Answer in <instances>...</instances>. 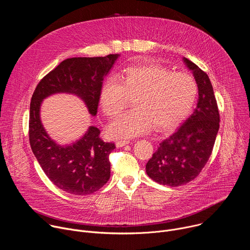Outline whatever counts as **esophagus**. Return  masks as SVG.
Segmentation results:
<instances>
[{
	"instance_id": "34e87169",
	"label": "esophagus",
	"mask_w": 250,
	"mask_h": 250,
	"mask_svg": "<svg viewBox=\"0 0 250 250\" xmlns=\"http://www.w3.org/2000/svg\"><path fill=\"white\" fill-rule=\"evenodd\" d=\"M128 144H129V140H118L116 142V146H117V147H123Z\"/></svg>"
}]
</instances>
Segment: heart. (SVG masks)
<instances>
[{"label":"heart","instance_id":"heart-1","mask_svg":"<svg viewBox=\"0 0 250 250\" xmlns=\"http://www.w3.org/2000/svg\"><path fill=\"white\" fill-rule=\"evenodd\" d=\"M198 85L187 73H175L158 64L127 67L106 78L100 89L99 104L105 117L119 116L132 98L134 108L111 123L109 136L130 138L150 130L166 131L179 125L192 111Z\"/></svg>","mask_w":250,"mask_h":250}]
</instances>
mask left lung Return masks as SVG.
<instances>
[{"mask_svg": "<svg viewBox=\"0 0 250 250\" xmlns=\"http://www.w3.org/2000/svg\"><path fill=\"white\" fill-rule=\"evenodd\" d=\"M198 85L194 113L159 145L146 163V174L170 187L194 180L208 162L220 128V114L208 76L195 63L183 58Z\"/></svg>", "mask_w": 250, "mask_h": 250, "instance_id": "1", "label": "left lung"}]
</instances>
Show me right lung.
<instances>
[{"label": "right lung", "mask_w": 250, "mask_h": 250, "mask_svg": "<svg viewBox=\"0 0 250 250\" xmlns=\"http://www.w3.org/2000/svg\"><path fill=\"white\" fill-rule=\"evenodd\" d=\"M119 56L68 58L41 80L31 97L28 130L31 150L48 179L71 195L92 194L109 181V155L116 146L102 140L100 129L93 125L72 145H58L42 123V103L54 94H72L85 103L92 116H96L103 80Z\"/></svg>", "instance_id": "1"}]
</instances>
